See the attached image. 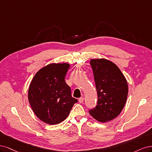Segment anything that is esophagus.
Listing matches in <instances>:
<instances>
[{"label": "esophagus", "instance_id": "1", "mask_svg": "<svg viewBox=\"0 0 152 152\" xmlns=\"http://www.w3.org/2000/svg\"><path fill=\"white\" fill-rule=\"evenodd\" d=\"M78 101H79V102L80 103V104H81V103H83V101H84V98H83V97L80 98L79 100H78Z\"/></svg>", "mask_w": 152, "mask_h": 152}]
</instances>
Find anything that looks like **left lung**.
Wrapping results in <instances>:
<instances>
[{
    "mask_svg": "<svg viewBox=\"0 0 152 152\" xmlns=\"http://www.w3.org/2000/svg\"><path fill=\"white\" fill-rule=\"evenodd\" d=\"M97 91V104L89 113L98 121L105 122L118 116L128 97V86L125 77L114 63L105 58L91 59Z\"/></svg>",
    "mask_w": 152,
    "mask_h": 152,
    "instance_id": "left-lung-1",
    "label": "left lung"
}]
</instances>
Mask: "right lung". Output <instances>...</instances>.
<instances>
[{
    "label": "right lung",
    "instance_id": "obj_1",
    "mask_svg": "<svg viewBox=\"0 0 152 152\" xmlns=\"http://www.w3.org/2000/svg\"><path fill=\"white\" fill-rule=\"evenodd\" d=\"M69 64H50L38 71L28 90V100L35 115L50 125L59 124L69 114L77 100L65 81Z\"/></svg>",
    "mask_w": 152,
    "mask_h": 152
}]
</instances>
